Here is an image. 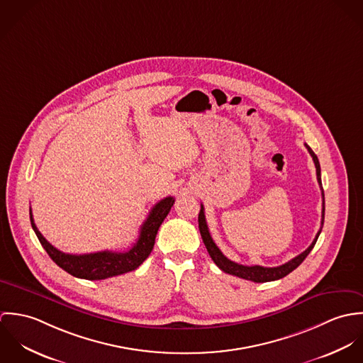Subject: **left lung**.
<instances>
[{"label": "left lung", "mask_w": 363, "mask_h": 363, "mask_svg": "<svg viewBox=\"0 0 363 363\" xmlns=\"http://www.w3.org/2000/svg\"><path fill=\"white\" fill-rule=\"evenodd\" d=\"M309 154L313 157V162H314V166H315V174H317V182L320 184V189H321V196H323V211H321V226H320V230L317 232L314 240L311 242V246L303 252L301 253L299 256H296L295 259L279 265V267H261V265H242V264H238L235 261H230L229 259H226L222 252L218 249V246L215 245V242L212 240L211 235H209V230H208L207 220H206V213H204V207L201 206L200 209V213H199V228H200V233H201V238H203V242L207 247L208 253L211 256V259H213V262L226 274H230V275H236L239 278H243V279H247V281H253V282H268V281H275V279H281L284 277H286L289 272H292L295 268H298L303 259L308 257V255L311 253V249L314 247L317 239H318V235L323 229V223H324V191H323V186H321V170H320V163H318V159L315 154L311 151V147L308 144H305Z\"/></svg>", "instance_id": "obj_1"}]
</instances>
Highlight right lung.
<instances>
[{"label": "right lung", "mask_w": 363, "mask_h": 363, "mask_svg": "<svg viewBox=\"0 0 363 363\" xmlns=\"http://www.w3.org/2000/svg\"><path fill=\"white\" fill-rule=\"evenodd\" d=\"M173 204H174L173 197H166L155 204V207L151 209L148 218L141 226L138 240L134 243V246L128 252H124V253L106 250V252L79 255V256L67 255L55 249L43 238V235L39 232L38 226L35 225L32 209H30V223L43 249L48 252V255L58 267H61L64 271H67L68 274L77 278L98 281V279H106L110 277H116V275H121L128 271H133L147 259L154 249L157 229L164 220V218L167 216Z\"/></svg>", "instance_id": "right-lung-1"}]
</instances>
